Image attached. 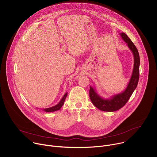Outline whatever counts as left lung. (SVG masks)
<instances>
[{
  "instance_id": "obj_1",
  "label": "left lung",
  "mask_w": 157,
  "mask_h": 157,
  "mask_svg": "<svg viewBox=\"0 0 157 157\" xmlns=\"http://www.w3.org/2000/svg\"><path fill=\"white\" fill-rule=\"evenodd\" d=\"M123 40L127 43L128 48L131 50L134 59L133 68L132 76L125 90L119 94L112 96L109 99H105L99 95L96 89L90 86L89 97L92 103L99 110L105 112H114L122 108L128 101L134 90L137 86L139 79L140 56L136 47L124 33H120Z\"/></svg>"
}]
</instances>
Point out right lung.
Instances as JSON below:
<instances>
[{
    "instance_id": "add662e5",
    "label": "right lung",
    "mask_w": 157,
    "mask_h": 157,
    "mask_svg": "<svg viewBox=\"0 0 157 157\" xmlns=\"http://www.w3.org/2000/svg\"><path fill=\"white\" fill-rule=\"evenodd\" d=\"M67 94H68V93H66L58 104H56V105H54L53 107H49V108L43 109L42 110H43L44 112H47V113H50V112H55V111L59 110L61 109V107L63 106V105L64 104V102L65 99L66 98Z\"/></svg>"
}]
</instances>
